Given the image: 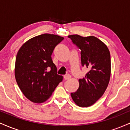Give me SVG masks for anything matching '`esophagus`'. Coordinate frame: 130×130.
I'll return each instance as SVG.
<instances>
[{
  "label": "esophagus",
  "mask_w": 130,
  "mask_h": 130,
  "mask_svg": "<svg viewBox=\"0 0 130 130\" xmlns=\"http://www.w3.org/2000/svg\"><path fill=\"white\" fill-rule=\"evenodd\" d=\"M64 79H65V80H68L70 79H71V75L70 74H66V75L64 76Z\"/></svg>",
  "instance_id": "1"
}]
</instances>
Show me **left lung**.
Returning <instances> with one entry per match:
<instances>
[{
    "label": "left lung",
    "mask_w": 130,
    "mask_h": 130,
    "mask_svg": "<svg viewBox=\"0 0 130 130\" xmlns=\"http://www.w3.org/2000/svg\"><path fill=\"white\" fill-rule=\"evenodd\" d=\"M68 37L81 51V63L89 69L85 77L79 79L78 89L71 93V98L78 106H90L103 96L109 83V50L102 41L94 36L71 35Z\"/></svg>",
    "instance_id": "obj_1"
}]
</instances>
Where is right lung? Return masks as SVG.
Masks as SVG:
<instances>
[{
	"label": "right lung",
	"mask_w": 130,
	"mask_h": 130,
	"mask_svg": "<svg viewBox=\"0 0 130 130\" xmlns=\"http://www.w3.org/2000/svg\"><path fill=\"white\" fill-rule=\"evenodd\" d=\"M63 39L59 35L41 34L27 40L18 52L14 67L16 83L33 103L46 101L63 80L62 76L57 74L51 55Z\"/></svg>",
	"instance_id": "obj_1"
}]
</instances>
